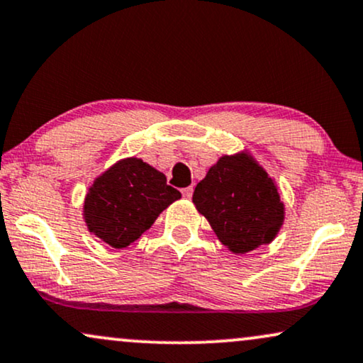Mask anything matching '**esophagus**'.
Masks as SVG:
<instances>
[{
    "mask_svg": "<svg viewBox=\"0 0 363 363\" xmlns=\"http://www.w3.org/2000/svg\"><path fill=\"white\" fill-rule=\"evenodd\" d=\"M192 192H194V189H192V186H189V187H184V189H182V196H184L186 199H191V197H192Z\"/></svg>",
    "mask_w": 363,
    "mask_h": 363,
    "instance_id": "1",
    "label": "esophagus"
}]
</instances>
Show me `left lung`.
Instances as JSON below:
<instances>
[{"label": "left lung", "mask_w": 363, "mask_h": 363, "mask_svg": "<svg viewBox=\"0 0 363 363\" xmlns=\"http://www.w3.org/2000/svg\"><path fill=\"white\" fill-rule=\"evenodd\" d=\"M192 203L236 255L272 242L284 218L272 177L246 154L219 159L196 186Z\"/></svg>", "instance_id": "left-lung-1"}]
</instances>
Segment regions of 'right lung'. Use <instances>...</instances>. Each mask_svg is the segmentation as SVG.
Returning a JSON list of instances; mask_svg holds the SVG:
<instances>
[{"label": "right lung", "mask_w": 363, "mask_h": 363, "mask_svg": "<svg viewBox=\"0 0 363 363\" xmlns=\"http://www.w3.org/2000/svg\"><path fill=\"white\" fill-rule=\"evenodd\" d=\"M181 192L162 172L128 157L95 179L85 197L84 218L90 233L112 247H127L144 235Z\"/></svg>", "instance_id": "1"}]
</instances>
